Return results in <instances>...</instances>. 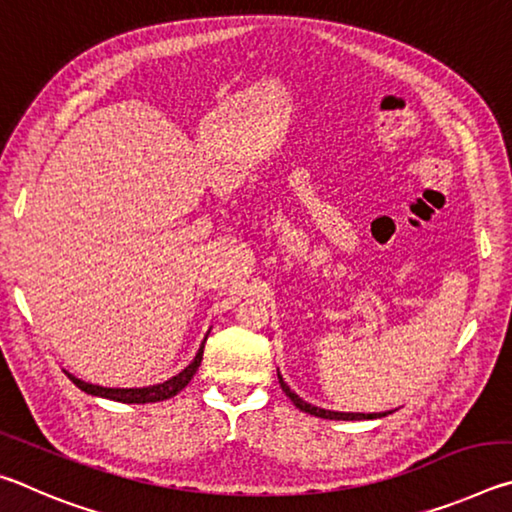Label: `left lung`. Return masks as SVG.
<instances>
[{"mask_svg": "<svg viewBox=\"0 0 512 512\" xmlns=\"http://www.w3.org/2000/svg\"><path fill=\"white\" fill-rule=\"evenodd\" d=\"M277 379H280V388L284 393H287L289 400L296 404L300 411H305L309 415H316V418H325V420H375V418H384V415H386V413H341V411L320 409V406H314V404H309L305 400H300V397L293 393L287 384H284L280 370H277ZM388 413H391V411H388Z\"/></svg>", "mask_w": 512, "mask_h": 512, "instance_id": "obj_1", "label": "left lung"}]
</instances>
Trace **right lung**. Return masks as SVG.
<instances>
[{"label": "right lung", "instance_id": "add662e5", "mask_svg": "<svg viewBox=\"0 0 512 512\" xmlns=\"http://www.w3.org/2000/svg\"><path fill=\"white\" fill-rule=\"evenodd\" d=\"M207 339V336H205ZM203 348H205V341L201 343V348H198L194 361L189 363V366L178 372L176 377H171L167 381H162V384H155V386H146V388H106V386H97V384H88V381H83L79 377L65 375L74 381L76 386L85 391L88 395H97V397H106V400H115V402H124V404H146V402H162V400H169V397L178 395L183 388L192 381V377L196 375L198 366H201L203 361Z\"/></svg>", "mask_w": 512, "mask_h": 512}]
</instances>
